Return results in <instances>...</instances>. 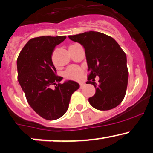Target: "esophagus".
<instances>
[{
	"label": "esophagus",
	"instance_id": "1",
	"mask_svg": "<svg viewBox=\"0 0 153 153\" xmlns=\"http://www.w3.org/2000/svg\"><path fill=\"white\" fill-rule=\"evenodd\" d=\"M84 84H84V82H80V83H79V85H80V87H81V88H82V87H83V86H84Z\"/></svg>",
	"mask_w": 153,
	"mask_h": 153
}]
</instances>
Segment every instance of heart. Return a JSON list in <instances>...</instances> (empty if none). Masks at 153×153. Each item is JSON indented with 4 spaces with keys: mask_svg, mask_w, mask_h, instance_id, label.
Returning a JSON list of instances; mask_svg holds the SVG:
<instances>
[{
    "mask_svg": "<svg viewBox=\"0 0 153 153\" xmlns=\"http://www.w3.org/2000/svg\"><path fill=\"white\" fill-rule=\"evenodd\" d=\"M82 74V70L76 67H70L65 71V75L68 79H78Z\"/></svg>",
    "mask_w": 153,
    "mask_h": 153,
    "instance_id": "1",
    "label": "heart"
}]
</instances>
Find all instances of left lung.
Returning <instances> with one entry per match:
<instances>
[{"mask_svg":"<svg viewBox=\"0 0 153 153\" xmlns=\"http://www.w3.org/2000/svg\"><path fill=\"white\" fill-rule=\"evenodd\" d=\"M69 38L85 50L88 75L86 84H93L96 93L88 99L94 108L110 110L118 106L125 97L128 80L127 57L118 42L99 32L89 31ZM100 77L99 85L95 82Z\"/></svg>","mask_w":153,"mask_h":153,"instance_id":"obj_1","label":"left lung"}]
</instances>
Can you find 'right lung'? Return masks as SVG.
Returning <instances> with one entry per match:
<instances>
[{"mask_svg":"<svg viewBox=\"0 0 153 153\" xmlns=\"http://www.w3.org/2000/svg\"><path fill=\"white\" fill-rule=\"evenodd\" d=\"M66 36H42L30 39L17 59L18 80L27 103L39 116L56 120L67 112L71 96L79 88L74 81L59 84L52 55L56 45ZM52 85L56 86L52 90Z\"/></svg>","mask_w":153,"mask_h":153,"instance_id":"obj_1","label":"right lung"}]
</instances>
